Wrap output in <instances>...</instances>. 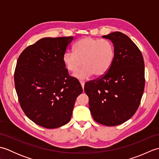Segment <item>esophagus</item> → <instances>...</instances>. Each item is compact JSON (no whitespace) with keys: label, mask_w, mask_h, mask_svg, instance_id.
<instances>
[{"label":"esophagus","mask_w":159,"mask_h":159,"mask_svg":"<svg viewBox=\"0 0 159 159\" xmlns=\"http://www.w3.org/2000/svg\"><path fill=\"white\" fill-rule=\"evenodd\" d=\"M80 85H81V86H82V88L84 89V85H85V82L83 81V80H80Z\"/></svg>","instance_id":"1"}]
</instances>
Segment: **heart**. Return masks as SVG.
<instances>
[{"label":"heart","instance_id":"heart-1","mask_svg":"<svg viewBox=\"0 0 159 159\" xmlns=\"http://www.w3.org/2000/svg\"><path fill=\"white\" fill-rule=\"evenodd\" d=\"M115 58V48L109 40L85 37L78 42L73 51H67L63 56L66 68L75 72L80 67L83 68L74 76L77 79H85L94 74L102 76L112 65Z\"/></svg>","mask_w":159,"mask_h":159}]
</instances>
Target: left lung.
<instances>
[{
  "label": "left lung",
  "mask_w": 159,
  "mask_h": 159,
  "mask_svg": "<svg viewBox=\"0 0 159 159\" xmlns=\"http://www.w3.org/2000/svg\"><path fill=\"white\" fill-rule=\"evenodd\" d=\"M102 38L113 43V62L105 74L87 82L84 90L93 120L114 126L129 120L139 106L145 87L144 61L139 48L124 33L116 31Z\"/></svg>",
  "instance_id": "1"
}]
</instances>
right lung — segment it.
<instances>
[{
  "label": "right lung",
  "mask_w": 159,
  "mask_h": 159,
  "mask_svg": "<svg viewBox=\"0 0 159 159\" xmlns=\"http://www.w3.org/2000/svg\"><path fill=\"white\" fill-rule=\"evenodd\" d=\"M73 39L42 38L24 50L17 61L14 83L20 107L30 120L43 128L68 123L76 98L83 92L63 62Z\"/></svg>",
  "instance_id": "add662e5"
}]
</instances>
